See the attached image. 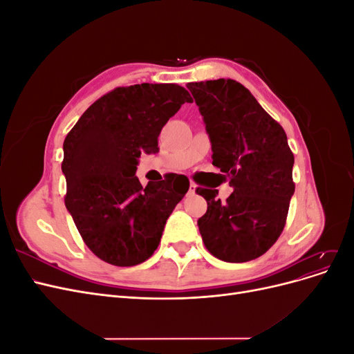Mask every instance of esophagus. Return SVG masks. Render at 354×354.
Masks as SVG:
<instances>
[{"label": "esophagus", "instance_id": "esophagus-1", "mask_svg": "<svg viewBox=\"0 0 354 354\" xmlns=\"http://www.w3.org/2000/svg\"><path fill=\"white\" fill-rule=\"evenodd\" d=\"M196 190V183H194V181H190V186H189V195H194Z\"/></svg>", "mask_w": 354, "mask_h": 354}]
</instances>
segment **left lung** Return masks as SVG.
Wrapping results in <instances>:
<instances>
[{
	"label": "left lung",
	"instance_id": "obj_1",
	"mask_svg": "<svg viewBox=\"0 0 354 354\" xmlns=\"http://www.w3.org/2000/svg\"><path fill=\"white\" fill-rule=\"evenodd\" d=\"M212 146V165L233 194L198 187L208 209L198 220L207 250L227 263L259 259L281 236L294 195V153L281 124L234 80L187 84Z\"/></svg>",
	"mask_w": 354,
	"mask_h": 354
}]
</instances>
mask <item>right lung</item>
<instances>
[{"mask_svg":"<svg viewBox=\"0 0 354 354\" xmlns=\"http://www.w3.org/2000/svg\"><path fill=\"white\" fill-rule=\"evenodd\" d=\"M189 91L177 84H136L102 95L63 143L65 205L82 241L100 260L130 267L152 257L167 218L189 190L174 177L146 187L134 176L142 152L156 153L158 136Z\"/></svg>","mask_w":354,"mask_h":354,"instance_id":"add662e5","label":"right lung"}]
</instances>
